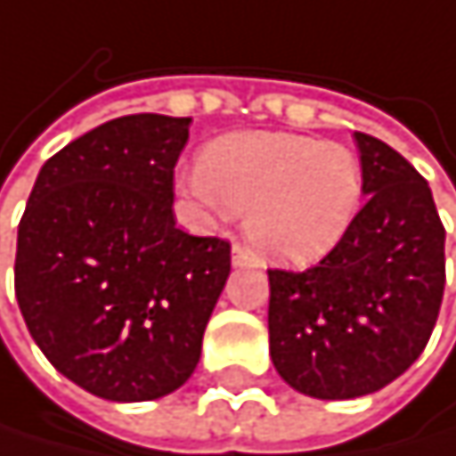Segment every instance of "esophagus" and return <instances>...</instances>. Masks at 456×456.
<instances>
[{"instance_id": "34e87169", "label": "esophagus", "mask_w": 456, "mask_h": 456, "mask_svg": "<svg viewBox=\"0 0 456 456\" xmlns=\"http://www.w3.org/2000/svg\"><path fill=\"white\" fill-rule=\"evenodd\" d=\"M231 261H233V266H249V264H253V256H249L241 244H233V249H231Z\"/></svg>"}]
</instances>
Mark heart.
Returning <instances> with one entry per match:
<instances>
[{
  "mask_svg": "<svg viewBox=\"0 0 456 456\" xmlns=\"http://www.w3.org/2000/svg\"><path fill=\"white\" fill-rule=\"evenodd\" d=\"M184 190L215 212H244L261 256L313 264L354 225L364 168L354 149L293 133H239L200 151Z\"/></svg>",
  "mask_w": 456,
  "mask_h": 456,
  "instance_id": "1",
  "label": "heart"
}]
</instances>
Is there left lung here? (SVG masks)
<instances>
[{
    "label": "left lung",
    "mask_w": 456,
    "mask_h": 456,
    "mask_svg": "<svg viewBox=\"0 0 456 456\" xmlns=\"http://www.w3.org/2000/svg\"><path fill=\"white\" fill-rule=\"evenodd\" d=\"M367 203L305 272L269 269V354L296 392L372 395L400 378L436 329L446 228L427 179L400 151L356 133Z\"/></svg>",
    "instance_id": "1"
}]
</instances>
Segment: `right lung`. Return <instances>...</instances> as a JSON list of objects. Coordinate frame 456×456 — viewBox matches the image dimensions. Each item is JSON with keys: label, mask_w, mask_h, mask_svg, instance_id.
<instances>
[{"label": "right lung", "mask_w": 456, "mask_h": 456, "mask_svg": "<svg viewBox=\"0 0 456 456\" xmlns=\"http://www.w3.org/2000/svg\"><path fill=\"white\" fill-rule=\"evenodd\" d=\"M190 117L133 113L59 149L18 223L15 299L45 359L81 389L141 403L200 359L231 244L174 220Z\"/></svg>", "instance_id": "1"}]
</instances>
